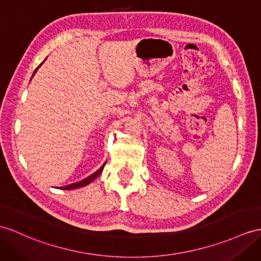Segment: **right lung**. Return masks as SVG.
I'll list each match as a JSON object with an SVG mask.
<instances>
[{"instance_id":"right-lung-1","label":"right lung","mask_w":261,"mask_h":261,"mask_svg":"<svg viewBox=\"0 0 261 261\" xmlns=\"http://www.w3.org/2000/svg\"><path fill=\"white\" fill-rule=\"evenodd\" d=\"M43 63V62H42ZM42 63L40 65H42ZM40 66H37V68H39ZM37 68L35 69V72L37 71ZM34 72V73H35ZM34 73H33V75H34ZM104 166H105V164L103 165V166H101L99 169H97L96 171H95L94 174H92L91 176H88L87 178H85V179H83V180H81V181H77V182H74V184H71V185H68V186H65V187H61V189H67V190H69V189H76V188H80V187H83V186H86V185H88V184L90 182H92L95 178H97L98 177V175L101 173V171H103V168H104Z\"/></svg>"}]
</instances>
